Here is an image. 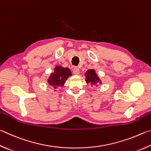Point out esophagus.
Wrapping results in <instances>:
<instances>
[{
	"instance_id": "1",
	"label": "esophagus",
	"mask_w": 151,
	"mask_h": 151,
	"mask_svg": "<svg viewBox=\"0 0 151 151\" xmlns=\"http://www.w3.org/2000/svg\"><path fill=\"white\" fill-rule=\"evenodd\" d=\"M73 71L74 74H76V75H78L79 73H80V70H79V68L78 67H75L73 68Z\"/></svg>"
}]
</instances>
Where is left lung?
Instances as JSON below:
<instances>
[{"mask_svg": "<svg viewBox=\"0 0 151 151\" xmlns=\"http://www.w3.org/2000/svg\"><path fill=\"white\" fill-rule=\"evenodd\" d=\"M86 81L88 83H91L92 85H96L97 83H101L99 78L97 76L94 70H89L86 72Z\"/></svg>", "mask_w": 151, "mask_h": 151, "instance_id": "obj_1", "label": "left lung"}]
</instances>
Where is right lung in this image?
<instances>
[{
    "mask_svg": "<svg viewBox=\"0 0 151 151\" xmlns=\"http://www.w3.org/2000/svg\"><path fill=\"white\" fill-rule=\"evenodd\" d=\"M72 74L68 68H63L62 66H55L54 72L52 73L48 78V83L54 89L58 87H62L68 80V78Z\"/></svg>",
    "mask_w": 151,
    "mask_h": 151,
    "instance_id": "add662e5",
    "label": "right lung"
}]
</instances>
